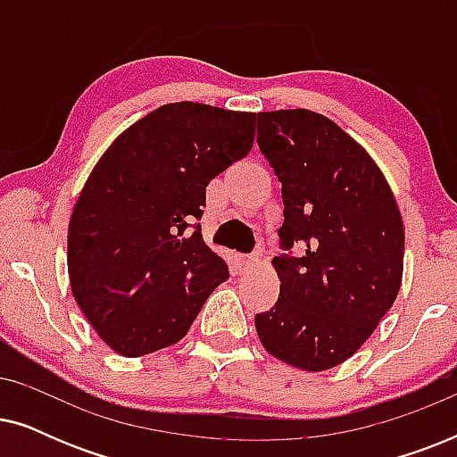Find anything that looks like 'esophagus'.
<instances>
[{"mask_svg":"<svg viewBox=\"0 0 457 457\" xmlns=\"http://www.w3.org/2000/svg\"><path fill=\"white\" fill-rule=\"evenodd\" d=\"M255 262H258V258H253V255H241V258H239V264H241L243 268L253 266Z\"/></svg>","mask_w":457,"mask_h":457,"instance_id":"esophagus-1","label":"esophagus"}]
</instances>
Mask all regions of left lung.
I'll return each instance as SVG.
<instances>
[{
	"label": "left lung",
	"mask_w": 457,
	"mask_h": 457,
	"mask_svg": "<svg viewBox=\"0 0 457 457\" xmlns=\"http://www.w3.org/2000/svg\"><path fill=\"white\" fill-rule=\"evenodd\" d=\"M258 145L283 185L285 253L277 303L255 314L274 358L320 372L364 345L395 302L403 222L380 168L345 130L310 110L258 114ZM299 245L303 253L293 256Z\"/></svg>",
	"instance_id": "8db88e82"
}]
</instances>
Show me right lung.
<instances>
[{
  "instance_id": "add662e5",
  "label": "right lung",
  "mask_w": 457,
  "mask_h": 457,
  "mask_svg": "<svg viewBox=\"0 0 457 457\" xmlns=\"http://www.w3.org/2000/svg\"><path fill=\"white\" fill-rule=\"evenodd\" d=\"M253 135V112L166 104L93 168L68 227V274L79 308L116 353L174 345L228 278L195 220L205 187L245 158Z\"/></svg>"
}]
</instances>
